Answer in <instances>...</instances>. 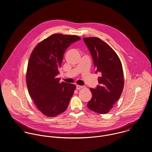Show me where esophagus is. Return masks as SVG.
<instances>
[{"label":"esophagus","instance_id":"34e87169","mask_svg":"<svg viewBox=\"0 0 152 152\" xmlns=\"http://www.w3.org/2000/svg\"><path fill=\"white\" fill-rule=\"evenodd\" d=\"M76 87V89H77V90H79V89H80V88H83V87H84V86H79V85H77Z\"/></svg>","mask_w":152,"mask_h":152}]
</instances>
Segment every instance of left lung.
Returning <instances> with one entry per match:
<instances>
[{
    "mask_svg": "<svg viewBox=\"0 0 152 152\" xmlns=\"http://www.w3.org/2000/svg\"><path fill=\"white\" fill-rule=\"evenodd\" d=\"M92 56L96 73L100 72L96 88H90L92 98L87 107L99 114H106L118 101L124 88V74L117 54L106 42L97 37L84 38Z\"/></svg>",
    "mask_w": 152,
    "mask_h": 152,
    "instance_id": "left-lung-1",
    "label": "left lung"
}]
</instances>
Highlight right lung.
<instances>
[{
  "label": "right lung",
  "instance_id": "1",
  "mask_svg": "<svg viewBox=\"0 0 152 152\" xmlns=\"http://www.w3.org/2000/svg\"><path fill=\"white\" fill-rule=\"evenodd\" d=\"M80 39L76 35L53 34L39 43L31 54L27 86L37 108L46 116H56L68 108L76 87L64 82L59 83L56 76L65 52Z\"/></svg>",
  "mask_w": 152,
  "mask_h": 152
}]
</instances>
